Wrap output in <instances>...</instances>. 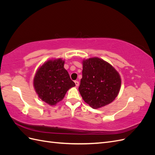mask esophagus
<instances>
[{
  "label": "esophagus",
  "instance_id": "esophagus-1",
  "mask_svg": "<svg viewBox=\"0 0 155 155\" xmlns=\"http://www.w3.org/2000/svg\"><path fill=\"white\" fill-rule=\"evenodd\" d=\"M74 83H75V84H76V87H78V86H79V83L78 81H75Z\"/></svg>",
  "mask_w": 155,
  "mask_h": 155
}]
</instances>
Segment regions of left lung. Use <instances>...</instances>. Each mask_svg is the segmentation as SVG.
<instances>
[{
    "instance_id": "1",
    "label": "left lung",
    "mask_w": 155,
    "mask_h": 155,
    "mask_svg": "<svg viewBox=\"0 0 155 155\" xmlns=\"http://www.w3.org/2000/svg\"><path fill=\"white\" fill-rule=\"evenodd\" d=\"M82 64L79 91L84 101L94 109L110 104L120 91L121 79L118 72L97 57L84 59Z\"/></svg>"
}]
</instances>
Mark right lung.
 <instances>
[{
	"instance_id": "obj_1",
	"label": "right lung",
	"mask_w": 155,
	"mask_h": 155,
	"mask_svg": "<svg viewBox=\"0 0 155 155\" xmlns=\"http://www.w3.org/2000/svg\"><path fill=\"white\" fill-rule=\"evenodd\" d=\"M64 64L61 58L48 59L37 70L33 80L38 97L51 106L63 100L67 92L76 85Z\"/></svg>"
}]
</instances>
